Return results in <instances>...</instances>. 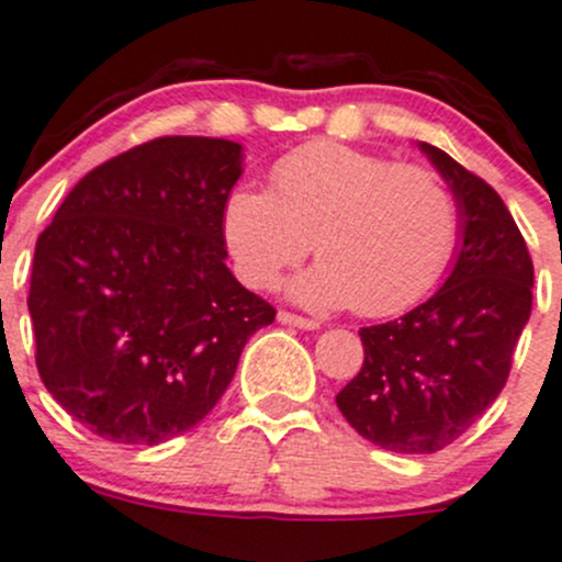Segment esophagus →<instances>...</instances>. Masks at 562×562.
<instances>
[{
    "label": "esophagus",
    "mask_w": 562,
    "mask_h": 562,
    "mask_svg": "<svg viewBox=\"0 0 562 562\" xmlns=\"http://www.w3.org/2000/svg\"><path fill=\"white\" fill-rule=\"evenodd\" d=\"M278 323H284V326L303 328V331H317V328H321V323H317V321H308V317L292 315V312H278Z\"/></svg>",
    "instance_id": "esophagus-1"
}]
</instances>
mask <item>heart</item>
<instances>
[{
    "mask_svg": "<svg viewBox=\"0 0 562 562\" xmlns=\"http://www.w3.org/2000/svg\"><path fill=\"white\" fill-rule=\"evenodd\" d=\"M223 236L250 286L272 284L315 239L321 261L290 278L286 295L387 317L437 284L460 236V205L431 169L317 142L272 167V192L236 187L223 205Z\"/></svg>",
    "mask_w": 562,
    "mask_h": 562,
    "instance_id": "obj_1",
    "label": "heart"
}]
</instances>
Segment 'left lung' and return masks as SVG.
Masks as SVG:
<instances>
[{"label":"left lung","instance_id":"obj_1","mask_svg":"<svg viewBox=\"0 0 562 562\" xmlns=\"http://www.w3.org/2000/svg\"><path fill=\"white\" fill-rule=\"evenodd\" d=\"M460 205L440 290L359 331L364 364L337 395L345 420L395 454H435L498 398L532 312V259L504 200L449 153L418 142Z\"/></svg>","mask_w":562,"mask_h":562}]
</instances>
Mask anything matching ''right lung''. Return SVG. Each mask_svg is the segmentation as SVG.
<instances>
[{"label": "right lung", "mask_w": 562, "mask_h": 562, "mask_svg": "<svg viewBox=\"0 0 562 562\" xmlns=\"http://www.w3.org/2000/svg\"><path fill=\"white\" fill-rule=\"evenodd\" d=\"M228 138L164 136L91 169L35 241L27 308L41 382L125 446L198 426L276 308L228 270Z\"/></svg>", "instance_id": "add662e5"}]
</instances>
